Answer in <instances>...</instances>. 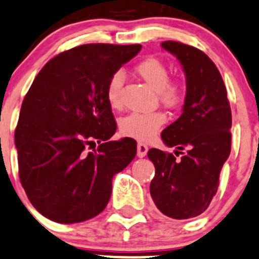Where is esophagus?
I'll use <instances>...</instances> for the list:
<instances>
[{
	"label": "esophagus",
	"mask_w": 259,
	"mask_h": 259,
	"mask_svg": "<svg viewBox=\"0 0 259 259\" xmlns=\"http://www.w3.org/2000/svg\"><path fill=\"white\" fill-rule=\"evenodd\" d=\"M148 150H149L148 145H145V144H143V143L138 144V156L139 157L145 156V155L148 154Z\"/></svg>",
	"instance_id": "1"
}]
</instances>
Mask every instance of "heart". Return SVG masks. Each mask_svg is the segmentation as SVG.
<instances>
[{
	"label": "heart",
	"mask_w": 259,
	"mask_h": 259,
	"mask_svg": "<svg viewBox=\"0 0 259 259\" xmlns=\"http://www.w3.org/2000/svg\"><path fill=\"white\" fill-rule=\"evenodd\" d=\"M135 70L151 88L157 91L161 103L170 108L179 107L186 95V87L180 80H170L168 67L161 59L150 57L141 61ZM124 75L120 70L114 72L109 77L105 87V98L111 108L121 105V88ZM166 116L161 111L152 113H130L119 121V129L125 137L145 141L155 137L165 124Z\"/></svg>",
	"instance_id": "1"
}]
</instances>
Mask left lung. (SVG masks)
Here are the masks:
<instances>
[{"mask_svg":"<svg viewBox=\"0 0 259 259\" xmlns=\"http://www.w3.org/2000/svg\"><path fill=\"white\" fill-rule=\"evenodd\" d=\"M161 47L184 68L186 98L181 116L161 133L162 141L182 157L159 149L148 151L155 165L150 195L166 216L187 220L205 212L216 195L231 152L232 114L221 74L207 54L175 40Z\"/></svg>","mask_w":259,"mask_h":259,"instance_id":"1","label":"left lung"}]
</instances>
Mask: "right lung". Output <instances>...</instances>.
I'll return each instance as SVG.
<instances>
[{
    "label": "right lung",
    "mask_w": 259,
    "mask_h": 259,
    "mask_svg": "<svg viewBox=\"0 0 259 259\" xmlns=\"http://www.w3.org/2000/svg\"><path fill=\"white\" fill-rule=\"evenodd\" d=\"M140 50L91 43L64 51L27 92L15 132L18 175L33 207L52 221L78 223L99 214L113 176L137 155L134 139L108 141L116 122L105 87Z\"/></svg>",
    "instance_id": "add662e5"
}]
</instances>
